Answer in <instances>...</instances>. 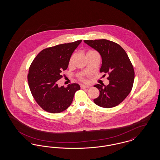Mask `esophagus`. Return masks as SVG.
<instances>
[{
    "mask_svg": "<svg viewBox=\"0 0 160 160\" xmlns=\"http://www.w3.org/2000/svg\"><path fill=\"white\" fill-rule=\"evenodd\" d=\"M80 87H81V89H84V88H89L90 86H86V85L82 84V85L80 86Z\"/></svg>",
    "mask_w": 160,
    "mask_h": 160,
    "instance_id": "1",
    "label": "esophagus"
}]
</instances>
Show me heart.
Wrapping results in <instances>:
<instances>
[{"mask_svg":"<svg viewBox=\"0 0 160 160\" xmlns=\"http://www.w3.org/2000/svg\"><path fill=\"white\" fill-rule=\"evenodd\" d=\"M95 51H93V50H89L88 52H87V53H86V55H88V54L91 53H93V52H95ZM74 55L73 54V55H72L71 56V58H70V59H69V60L68 62V65L69 67H71V65H72V63H73V61H74ZM78 79L80 80H81V81H82V82H86V79L84 78L83 76L82 75V74H80L78 76Z\"/></svg>","mask_w":160,"mask_h":160,"instance_id":"1","label":"heart"}]
</instances>
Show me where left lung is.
Here are the masks:
<instances>
[{
  "label": "left lung",
  "instance_id": "obj_1",
  "mask_svg": "<svg viewBox=\"0 0 160 160\" xmlns=\"http://www.w3.org/2000/svg\"><path fill=\"white\" fill-rule=\"evenodd\" d=\"M84 42L99 52L102 58L100 72L109 75L107 86L99 84L94 86L98 89L99 95L93 102L104 108L119 105L129 95L134 80V70L127 54L121 46L109 40H84Z\"/></svg>",
  "mask_w": 160,
  "mask_h": 160
}]
</instances>
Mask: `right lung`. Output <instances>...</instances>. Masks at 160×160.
Wrapping results in <instances>:
<instances>
[{
    "mask_svg": "<svg viewBox=\"0 0 160 160\" xmlns=\"http://www.w3.org/2000/svg\"><path fill=\"white\" fill-rule=\"evenodd\" d=\"M82 40L45 48L32 62L28 75L32 95L44 110L58 113L71 104L74 94L80 90L78 84L59 87L57 82L62 77L69 60Z\"/></svg>",
    "mask_w": 160,
    "mask_h": 160,
    "instance_id": "obj_1",
    "label": "right lung"
}]
</instances>
